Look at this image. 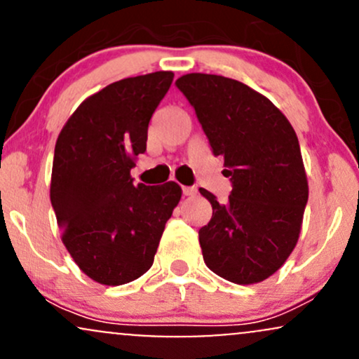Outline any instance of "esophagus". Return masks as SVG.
Wrapping results in <instances>:
<instances>
[{
	"label": "esophagus",
	"mask_w": 359,
	"mask_h": 359,
	"mask_svg": "<svg viewBox=\"0 0 359 359\" xmlns=\"http://www.w3.org/2000/svg\"><path fill=\"white\" fill-rule=\"evenodd\" d=\"M182 192L185 197H194L197 194V189L196 187H182Z\"/></svg>",
	"instance_id": "34e87169"
}]
</instances>
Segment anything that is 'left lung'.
Here are the masks:
<instances>
[{
	"instance_id": "1",
	"label": "left lung",
	"mask_w": 359,
	"mask_h": 359,
	"mask_svg": "<svg viewBox=\"0 0 359 359\" xmlns=\"http://www.w3.org/2000/svg\"><path fill=\"white\" fill-rule=\"evenodd\" d=\"M175 84L233 184L226 203L199 189L212 205L199 229L205 265L240 285L263 282L287 262L302 228L309 184L297 135L269 97L240 81L194 72Z\"/></svg>"
}]
</instances>
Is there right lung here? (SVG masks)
<instances>
[{
	"mask_svg": "<svg viewBox=\"0 0 359 359\" xmlns=\"http://www.w3.org/2000/svg\"><path fill=\"white\" fill-rule=\"evenodd\" d=\"M172 81L174 72L160 71L113 82L82 101L57 138L50 201L62 243L101 285H123L150 270L182 197L179 184L135 185L130 175Z\"/></svg>",
	"mask_w": 359,
	"mask_h": 359,
	"instance_id": "1",
	"label": "right lung"
}]
</instances>
